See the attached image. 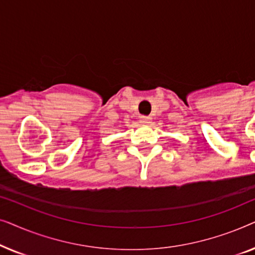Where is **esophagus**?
Segmentation results:
<instances>
[{
  "mask_svg": "<svg viewBox=\"0 0 255 255\" xmlns=\"http://www.w3.org/2000/svg\"><path fill=\"white\" fill-rule=\"evenodd\" d=\"M152 122V118L151 117H147V116H141L140 117V123L144 124V125H148L149 123Z\"/></svg>",
  "mask_w": 255,
  "mask_h": 255,
  "instance_id": "1",
  "label": "esophagus"
}]
</instances>
